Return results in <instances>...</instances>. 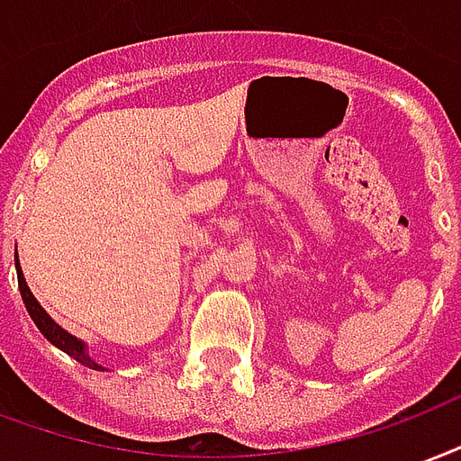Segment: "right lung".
<instances>
[{
    "mask_svg": "<svg viewBox=\"0 0 461 461\" xmlns=\"http://www.w3.org/2000/svg\"><path fill=\"white\" fill-rule=\"evenodd\" d=\"M14 261H16V276H19V291H22L23 305H26V310H29L33 325L41 330V335L46 337V339H49L53 347H58L60 352H66L68 357H73L75 361H80V364H83V366H87V369L107 371L104 366H102V364H97V361L92 359L90 352H87V344H85L80 337L70 335L68 330H63V327L58 325L56 320H53V317H50L46 310L41 308V303L33 298L29 283H26V278H23L22 266H19V257H14Z\"/></svg>",
    "mask_w": 461,
    "mask_h": 461,
    "instance_id": "right-lung-1",
    "label": "right lung"
}]
</instances>
